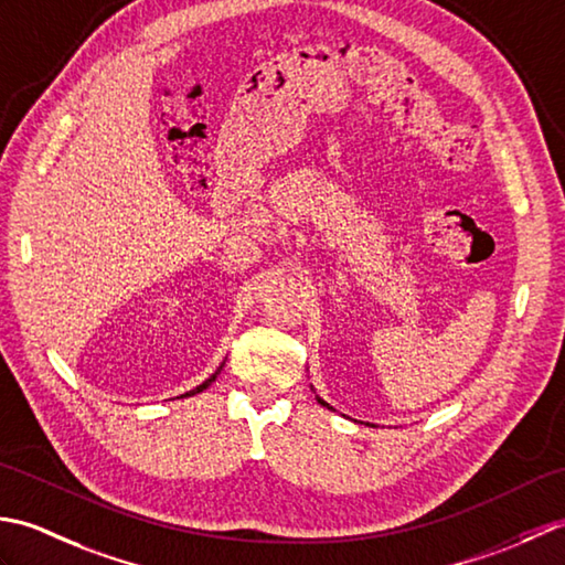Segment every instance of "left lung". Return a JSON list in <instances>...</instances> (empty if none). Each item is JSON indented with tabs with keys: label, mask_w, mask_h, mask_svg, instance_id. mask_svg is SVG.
Segmentation results:
<instances>
[{
	"label": "left lung",
	"mask_w": 565,
	"mask_h": 565,
	"mask_svg": "<svg viewBox=\"0 0 565 565\" xmlns=\"http://www.w3.org/2000/svg\"><path fill=\"white\" fill-rule=\"evenodd\" d=\"M317 399L321 402V405H324V407H329V409H331V405H327V402H324V399H321V397H317Z\"/></svg>",
	"instance_id": "left-lung-1"
}]
</instances>
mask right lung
Masks as SVG:
<instances>
[{"label":"right lung","instance_id":"obj_1","mask_svg":"<svg viewBox=\"0 0 565 565\" xmlns=\"http://www.w3.org/2000/svg\"><path fill=\"white\" fill-rule=\"evenodd\" d=\"M222 367H224V363H222V365H218V367H216V371H214V373H212L210 377H206L202 385H198V387H194V390H190V393H185V395H198V393H202V390H206V387H210V385L214 383V380H216V375H218V373H222ZM185 395H182V397H185Z\"/></svg>","mask_w":565,"mask_h":565}]
</instances>
